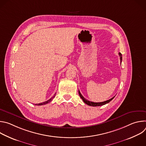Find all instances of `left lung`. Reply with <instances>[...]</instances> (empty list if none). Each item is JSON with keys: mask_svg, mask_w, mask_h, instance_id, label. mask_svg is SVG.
I'll return each mask as SVG.
<instances>
[{"mask_svg": "<svg viewBox=\"0 0 146 146\" xmlns=\"http://www.w3.org/2000/svg\"><path fill=\"white\" fill-rule=\"evenodd\" d=\"M118 54H119V57H120V61H121V62H122V54H121L120 52H119ZM78 94H79V95H80V98L82 99V100H83V102H84L85 103H86L87 105H89V106H94V107H95V106H100L105 105H106V104L109 103V102H110L112 99H113V98L115 97V96H114V97H113L112 98H111L110 99L108 100H106V101H105V102H93L89 101V100H88L87 99H85L84 97L82 96V95L81 94V93H80V92L79 91V90H78Z\"/></svg>", "mask_w": 146, "mask_h": 146, "instance_id": "1", "label": "left lung"}]
</instances>
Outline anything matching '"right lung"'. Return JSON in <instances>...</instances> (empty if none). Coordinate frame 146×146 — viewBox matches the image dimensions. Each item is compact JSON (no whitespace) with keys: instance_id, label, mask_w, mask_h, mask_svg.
Here are the masks:
<instances>
[{"instance_id":"right-lung-1","label":"right lung","mask_w":146,"mask_h":146,"mask_svg":"<svg viewBox=\"0 0 146 146\" xmlns=\"http://www.w3.org/2000/svg\"><path fill=\"white\" fill-rule=\"evenodd\" d=\"M55 94H54V95L51 98V99H50L49 100H47V101H46V102H42V103H37V104H35V105H37V106H40V105H46V104H47V103H50L52 100V99L55 96Z\"/></svg>"}]
</instances>
